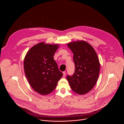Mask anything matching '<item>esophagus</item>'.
I'll list each match as a JSON object with an SVG mask.
<instances>
[{"mask_svg": "<svg viewBox=\"0 0 124 124\" xmlns=\"http://www.w3.org/2000/svg\"><path fill=\"white\" fill-rule=\"evenodd\" d=\"M65 75H66V72H65V71H63V76L64 77Z\"/></svg>", "mask_w": 124, "mask_h": 124, "instance_id": "34e87169", "label": "esophagus"}]
</instances>
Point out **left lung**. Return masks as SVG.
Listing matches in <instances>:
<instances>
[{
  "label": "left lung",
  "mask_w": 124,
  "mask_h": 124,
  "mask_svg": "<svg viewBox=\"0 0 124 124\" xmlns=\"http://www.w3.org/2000/svg\"><path fill=\"white\" fill-rule=\"evenodd\" d=\"M67 46L73 54L75 69L72 76L66 77L72 90L84 95L94 86L98 80L100 62L93 47L85 40L69 42Z\"/></svg>",
  "instance_id": "obj_1"
}]
</instances>
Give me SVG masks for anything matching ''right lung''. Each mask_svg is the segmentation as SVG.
Wrapping results in <instances>:
<instances>
[{
	"label": "right lung",
	"instance_id": "add662e5",
	"mask_svg": "<svg viewBox=\"0 0 124 124\" xmlns=\"http://www.w3.org/2000/svg\"><path fill=\"white\" fill-rule=\"evenodd\" d=\"M59 44L39 42L31 47L24 60V69L32 89L41 95L50 93L63 75L53 55Z\"/></svg>",
	"mask_w": 124,
	"mask_h": 124
}]
</instances>
